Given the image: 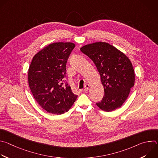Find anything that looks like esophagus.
I'll return each mask as SVG.
<instances>
[{
  "instance_id": "1",
  "label": "esophagus",
  "mask_w": 158,
  "mask_h": 158,
  "mask_svg": "<svg viewBox=\"0 0 158 158\" xmlns=\"http://www.w3.org/2000/svg\"><path fill=\"white\" fill-rule=\"evenodd\" d=\"M89 84H86L85 86H84V92H87V91H89Z\"/></svg>"
}]
</instances>
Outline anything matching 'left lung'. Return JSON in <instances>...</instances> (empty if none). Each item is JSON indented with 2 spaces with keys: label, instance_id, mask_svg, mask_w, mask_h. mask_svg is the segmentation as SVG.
Instances as JSON below:
<instances>
[{
  "label": "left lung",
  "instance_id": "1",
  "mask_svg": "<svg viewBox=\"0 0 158 158\" xmlns=\"http://www.w3.org/2000/svg\"><path fill=\"white\" fill-rule=\"evenodd\" d=\"M80 50L94 62L101 76L104 96L97 106L106 112L121 107L134 85V71L130 59L105 42L87 44Z\"/></svg>",
  "mask_w": 158,
  "mask_h": 158
}]
</instances>
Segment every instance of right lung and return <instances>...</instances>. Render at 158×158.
I'll return each mask as SVG.
<instances>
[{
  "label": "right lung",
  "mask_w": 158,
  "mask_h": 158,
  "mask_svg": "<svg viewBox=\"0 0 158 158\" xmlns=\"http://www.w3.org/2000/svg\"><path fill=\"white\" fill-rule=\"evenodd\" d=\"M75 46L73 42L50 44L34 56L29 66L31 91L38 104L49 113L64 114L77 99L70 85L63 83L66 62Z\"/></svg>",
  "instance_id": "add662e5"
}]
</instances>
